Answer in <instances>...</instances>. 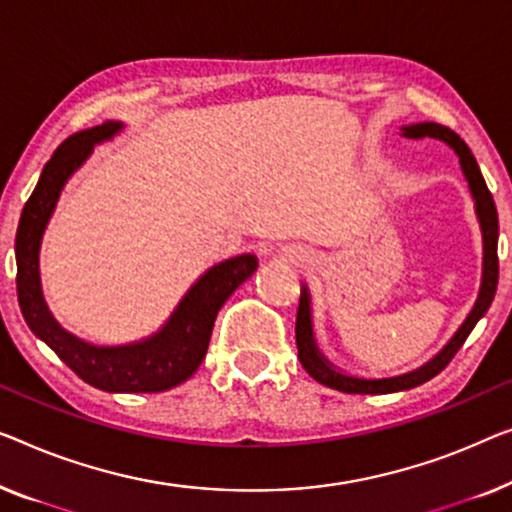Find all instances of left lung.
Here are the masks:
<instances>
[{"label": "left lung", "mask_w": 512, "mask_h": 512, "mask_svg": "<svg viewBox=\"0 0 512 512\" xmlns=\"http://www.w3.org/2000/svg\"><path fill=\"white\" fill-rule=\"evenodd\" d=\"M402 133L406 138H439L443 143L450 145L459 157V166L464 170L466 182H469L471 196L476 201V214L480 221V228H483V284H480V293L476 305H473L471 314L466 316V321L459 325V330L453 335V339L441 348L439 353L434 355L432 360L425 362V365L413 369V372L399 374V376H388V379H360V376H348L339 372L330 365L328 360L323 358L321 351L314 342V332H311V309H309V293L307 286L300 295V307L298 316H295V342H298V358L302 367L307 369L311 379L318 383L328 385L332 390L339 392H351V395H388V392H399L416 388V385L434 379L441 369L448 367V362L455 358V353L462 348L466 337L471 335V330L476 328V323L485 316V311L490 309L496 284H499V256H496V242H499V214H496L494 198L487 189L485 177L480 173L476 164V157H473L469 145L464 143L462 138L457 136L455 131L448 127H441L436 122H420L411 124V127H402Z\"/></svg>", "instance_id": "1"}]
</instances>
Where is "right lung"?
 <instances>
[{
    "mask_svg": "<svg viewBox=\"0 0 512 512\" xmlns=\"http://www.w3.org/2000/svg\"><path fill=\"white\" fill-rule=\"evenodd\" d=\"M120 122L73 133L57 147L39 177V184L22 207L16 233L18 302L32 332L43 339L59 360L66 362L85 383L106 392H161L189 379L201 365L214 318L235 288L258 268L256 256L242 254L207 270L157 335L136 344L94 346L73 337L59 325L43 300L39 277V249L50 217L73 170L83 166L94 145L113 138Z\"/></svg>",
    "mask_w": 512,
    "mask_h": 512,
    "instance_id": "obj_1",
    "label": "right lung"
}]
</instances>
